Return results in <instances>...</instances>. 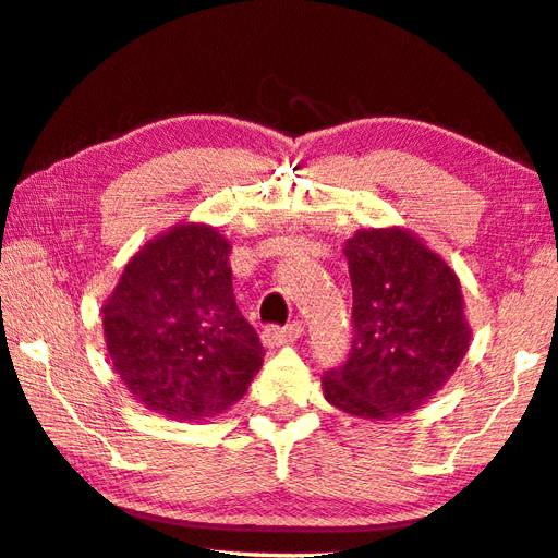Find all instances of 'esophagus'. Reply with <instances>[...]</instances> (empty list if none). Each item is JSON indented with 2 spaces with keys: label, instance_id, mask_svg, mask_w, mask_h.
Returning <instances> with one entry per match:
<instances>
[{
  "label": "esophagus",
  "instance_id": "esophagus-1",
  "mask_svg": "<svg viewBox=\"0 0 558 558\" xmlns=\"http://www.w3.org/2000/svg\"><path fill=\"white\" fill-rule=\"evenodd\" d=\"M302 333V322H292L288 327H266L263 329V343L266 347H280V343H290V341H298Z\"/></svg>",
  "mask_w": 558,
  "mask_h": 558
}]
</instances>
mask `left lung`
Segmentation results:
<instances>
[{"label":"left lung","mask_w":558,"mask_h":558,"mask_svg":"<svg viewBox=\"0 0 558 558\" xmlns=\"http://www.w3.org/2000/svg\"><path fill=\"white\" fill-rule=\"evenodd\" d=\"M353 288L349 359L324 373V398L363 420L427 402L469 351L456 272L402 229L359 231L343 248Z\"/></svg>","instance_id":"8db88e82"}]
</instances>
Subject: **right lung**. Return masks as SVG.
<instances>
[{"mask_svg": "<svg viewBox=\"0 0 558 558\" xmlns=\"http://www.w3.org/2000/svg\"><path fill=\"white\" fill-rule=\"evenodd\" d=\"M229 241L180 225L126 263L102 307L111 366L129 392L173 420H205L241 400L263 343L236 307Z\"/></svg>", "mask_w": 558, "mask_h": 558, "instance_id": "obj_1", "label": "right lung"}]
</instances>
